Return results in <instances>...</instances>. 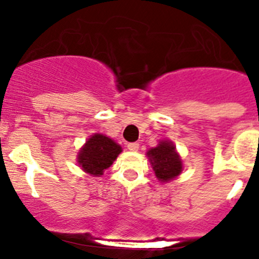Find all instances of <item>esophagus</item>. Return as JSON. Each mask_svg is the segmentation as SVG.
I'll use <instances>...</instances> for the list:
<instances>
[{
	"instance_id": "34e87169",
	"label": "esophagus",
	"mask_w": 259,
	"mask_h": 259,
	"mask_svg": "<svg viewBox=\"0 0 259 259\" xmlns=\"http://www.w3.org/2000/svg\"><path fill=\"white\" fill-rule=\"evenodd\" d=\"M128 150H131V152H137L139 150V144L137 143H130L127 145Z\"/></svg>"
}]
</instances>
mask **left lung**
<instances>
[{
    "mask_svg": "<svg viewBox=\"0 0 259 259\" xmlns=\"http://www.w3.org/2000/svg\"><path fill=\"white\" fill-rule=\"evenodd\" d=\"M154 175L161 183H168L183 172V161L170 140H161L154 148L146 152Z\"/></svg>",
    "mask_w": 259,
    "mask_h": 259,
    "instance_id": "8db88e82",
    "label": "left lung"
}]
</instances>
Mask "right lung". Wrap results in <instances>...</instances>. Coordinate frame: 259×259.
<instances>
[{
	"label": "right lung",
	"mask_w": 259,
	"mask_h": 259,
	"mask_svg": "<svg viewBox=\"0 0 259 259\" xmlns=\"http://www.w3.org/2000/svg\"><path fill=\"white\" fill-rule=\"evenodd\" d=\"M122 150V146L109 136L95 134L80 148L76 161L79 167L88 175L101 176L114 163Z\"/></svg>",
	"instance_id": "right-lung-1"
}]
</instances>
